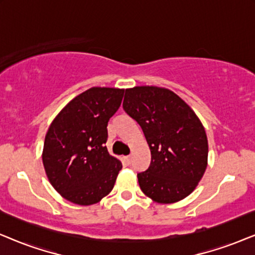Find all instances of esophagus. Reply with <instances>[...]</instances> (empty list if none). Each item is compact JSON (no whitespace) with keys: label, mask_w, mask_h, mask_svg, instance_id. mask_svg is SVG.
Returning <instances> with one entry per match:
<instances>
[{"label":"esophagus","mask_w":255,"mask_h":255,"mask_svg":"<svg viewBox=\"0 0 255 255\" xmlns=\"http://www.w3.org/2000/svg\"><path fill=\"white\" fill-rule=\"evenodd\" d=\"M131 161H132L131 155H127V156H124V162L127 163V165H130Z\"/></svg>","instance_id":"1"}]
</instances>
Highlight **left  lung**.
<instances>
[{
	"label": "left lung",
	"instance_id": "obj_1",
	"mask_svg": "<svg viewBox=\"0 0 255 255\" xmlns=\"http://www.w3.org/2000/svg\"><path fill=\"white\" fill-rule=\"evenodd\" d=\"M123 109L140 125L151 149L149 167L137 174L142 193L158 203L183 200L207 169L208 139L198 117L159 87L127 89Z\"/></svg>",
	"mask_w": 255,
	"mask_h": 255
}]
</instances>
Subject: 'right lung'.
Instances as JSON below:
<instances>
[{
	"mask_svg": "<svg viewBox=\"0 0 255 255\" xmlns=\"http://www.w3.org/2000/svg\"><path fill=\"white\" fill-rule=\"evenodd\" d=\"M123 95L124 89L93 87L73 99L48 128L45 172L67 201L90 205L113 190L122 162L108 152L107 127Z\"/></svg>",
	"mask_w": 255,
	"mask_h": 255,
	"instance_id": "1",
	"label": "right lung"
}]
</instances>
